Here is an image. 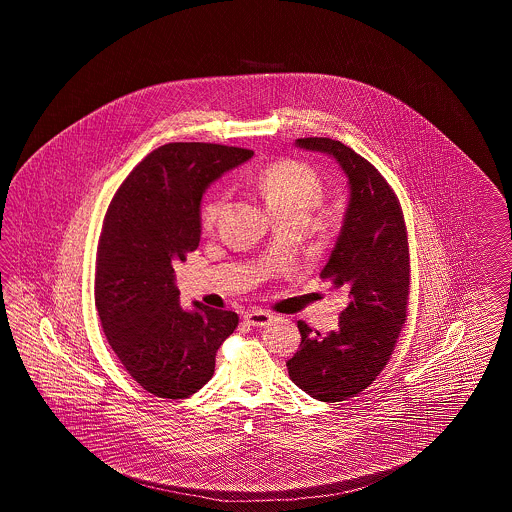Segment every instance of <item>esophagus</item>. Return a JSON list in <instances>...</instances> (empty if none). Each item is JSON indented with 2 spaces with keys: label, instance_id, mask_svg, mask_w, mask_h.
<instances>
[{
  "label": "esophagus",
  "instance_id": "34e87169",
  "mask_svg": "<svg viewBox=\"0 0 512 512\" xmlns=\"http://www.w3.org/2000/svg\"><path fill=\"white\" fill-rule=\"evenodd\" d=\"M244 320L249 324V326H257V328H263V326H267L268 322L272 320V315L267 313V311H261V309H257V311H249V313H245Z\"/></svg>",
  "mask_w": 512,
  "mask_h": 512
}]
</instances>
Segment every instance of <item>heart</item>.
I'll return each instance as SVG.
<instances>
[{"label":"heart","instance_id":"heart-1","mask_svg":"<svg viewBox=\"0 0 512 512\" xmlns=\"http://www.w3.org/2000/svg\"><path fill=\"white\" fill-rule=\"evenodd\" d=\"M257 190L263 195L274 219H307L324 199V182L315 169L299 161H278L257 176ZM226 197L211 195L199 213L201 226L211 230L222 215Z\"/></svg>","mask_w":512,"mask_h":512}]
</instances>
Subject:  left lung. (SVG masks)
I'll use <instances>...</instances> for the list:
<instances>
[{"label":"left lung","instance_id":"left-lung-1","mask_svg":"<svg viewBox=\"0 0 512 512\" xmlns=\"http://www.w3.org/2000/svg\"><path fill=\"white\" fill-rule=\"evenodd\" d=\"M295 146L336 159L349 184L340 236L320 272L349 303L328 334L297 322L301 345L286 363L295 386L334 403L366 390L390 361L407 317V228L390 184L365 157L330 138H299Z\"/></svg>","mask_w":512,"mask_h":512}]
</instances>
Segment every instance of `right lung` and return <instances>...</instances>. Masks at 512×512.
<instances>
[{
  "label": "right lung",
  "mask_w": 512,
  "mask_h": 512,
  "mask_svg": "<svg viewBox=\"0 0 512 512\" xmlns=\"http://www.w3.org/2000/svg\"><path fill=\"white\" fill-rule=\"evenodd\" d=\"M242 147L176 142L151 151L113 197L99 238L96 309L103 332L144 390L184 399L215 372V355L238 326L232 311L180 307L176 261L201 238V197L251 159Z\"/></svg>",
  "instance_id": "obj_1"
}]
</instances>
